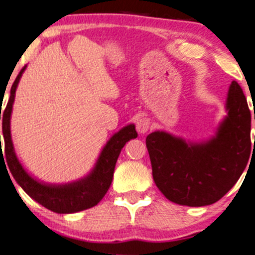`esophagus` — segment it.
I'll return each instance as SVG.
<instances>
[{"mask_svg": "<svg viewBox=\"0 0 255 255\" xmlns=\"http://www.w3.org/2000/svg\"><path fill=\"white\" fill-rule=\"evenodd\" d=\"M150 126H151V122L148 119H146V118L139 119L136 121V130L139 131L140 134H144L148 129H150Z\"/></svg>", "mask_w": 255, "mask_h": 255, "instance_id": "obj_1", "label": "esophagus"}]
</instances>
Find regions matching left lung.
<instances>
[{"label": "left lung", "mask_w": 255, "mask_h": 255, "mask_svg": "<svg viewBox=\"0 0 255 255\" xmlns=\"http://www.w3.org/2000/svg\"><path fill=\"white\" fill-rule=\"evenodd\" d=\"M227 109L229 113L217 136L207 144L188 145L164 131L146 137L154 183L172 203L211 205L223 198L244 172L255 142L251 140V111L238 81L231 83Z\"/></svg>", "instance_id": "left-lung-1"}]
</instances>
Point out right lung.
<instances>
[{"instance_id":"right-lung-1","label":"right lung","mask_w":255,"mask_h":255,"mask_svg":"<svg viewBox=\"0 0 255 255\" xmlns=\"http://www.w3.org/2000/svg\"><path fill=\"white\" fill-rule=\"evenodd\" d=\"M24 69L25 68H22L20 71L15 81L11 85L9 101L5 105L2 116L0 114V120L2 118V131H3L4 139V152H2L1 145L0 156L2 157L4 154L5 158L3 159L7 162L8 169H9L13 177L15 178L16 182L20 184V187L32 199H34L37 203L43 205L50 211L56 213H74L96 206L103 199L105 193L109 189L111 182H113L115 165L122 147L126 145V142L137 136L135 127L133 125L127 126L111 137L104 150L102 151L95 170L92 171L90 176L84 178V180L71 184H64V186H48V184L37 182L22 169L15 153H14L10 137L9 121L11 107H13L17 83H19V79L21 77Z\"/></svg>"}]
</instances>
